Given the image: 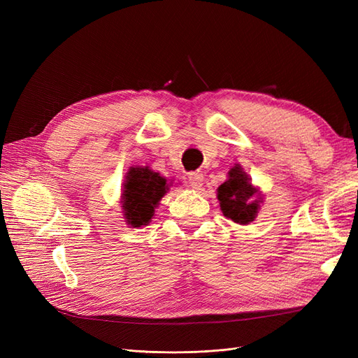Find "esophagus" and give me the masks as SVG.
<instances>
[{"label":"esophagus","mask_w":358,"mask_h":358,"mask_svg":"<svg viewBox=\"0 0 358 358\" xmlns=\"http://www.w3.org/2000/svg\"><path fill=\"white\" fill-rule=\"evenodd\" d=\"M203 179H204V176L201 175L200 171L189 173V176H188V183H189V187H191V188H194V189H199V188L203 185Z\"/></svg>","instance_id":"esophagus-1"}]
</instances>
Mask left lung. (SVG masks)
Returning <instances> with one entry per match:
<instances>
[{
  "label": "left lung",
  "instance_id": "8db88e82",
  "mask_svg": "<svg viewBox=\"0 0 358 358\" xmlns=\"http://www.w3.org/2000/svg\"><path fill=\"white\" fill-rule=\"evenodd\" d=\"M216 192L225 218L241 225L252 222L264 201L263 192L254 185L241 164H234L229 170L227 180Z\"/></svg>",
  "mask_w": 358,
  "mask_h": 358
}]
</instances>
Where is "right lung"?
I'll return each instance as SVG.
<instances>
[{"instance_id": "add662e5", "label": "right lung", "mask_w": 358, "mask_h": 358, "mask_svg": "<svg viewBox=\"0 0 358 358\" xmlns=\"http://www.w3.org/2000/svg\"><path fill=\"white\" fill-rule=\"evenodd\" d=\"M171 187L159 173L148 166H133L125 173L121 194L124 221L131 229L145 227L154 218L161 199Z\"/></svg>"}]
</instances>
